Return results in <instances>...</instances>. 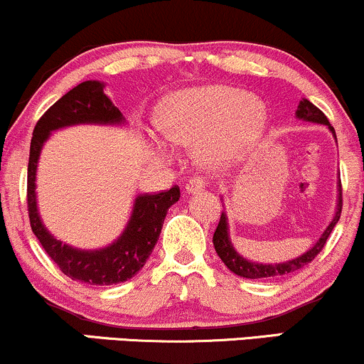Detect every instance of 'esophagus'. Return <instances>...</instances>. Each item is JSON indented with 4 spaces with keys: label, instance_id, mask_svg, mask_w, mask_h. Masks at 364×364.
<instances>
[{
    "label": "esophagus",
    "instance_id": "esophagus-1",
    "mask_svg": "<svg viewBox=\"0 0 364 364\" xmlns=\"http://www.w3.org/2000/svg\"><path fill=\"white\" fill-rule=\"evenodd\" d=\"M205 186H207L205 179H202V178H191L190 181L186 183V191H188V193H195V191L205 190Z\"/></svg>",
    "mask_w": 364,
    "mask_h": 364
}]
</instances>
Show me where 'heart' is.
Masks as SVG:
<instances>
[{"mask_svg": "<svg viewBox=\"0 0 364 364\" xmlns=\"http://www.w3.org/2000/svg\"><path fill=\"white\" fill-rule=\"evenodd\" d=\"M157 124L171 144L198 145L207 164H220L258 139L265 109L235 87L202 85L171 94L159 107ZM150 147L157 157L169 156L164 141L152 139Z\"/></svg>", "mask_w": 364, "mask_h": 364, "instance_id": "b5f03b06", "label": "heart"}]
</instances>
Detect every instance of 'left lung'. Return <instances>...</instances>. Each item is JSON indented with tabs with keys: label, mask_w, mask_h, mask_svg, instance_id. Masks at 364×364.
I'll return each instance as SVG.
<instances>
[{
	"label": "left lung",
	"mask_w": 364,
	"mask_h": 364,
	"mask_svg": "<svg viewBox=\"0 0 364 364\" xmlns=\"http://www.w3.org/2000/svg\"><path fill=\"white\" fill-rule=\"evenodd\" d=\"M296 118L303 121H310V123L325 124V127H328L330 132L333 133V136H336V132H333V128L330 127L327 116H325L318 107L313 106L308 99H303V101L299 102L298 111H296ZM341 212H342V186L339 181V198H337V210H336V215H333L332 223L327 225L323 235L318 237V241H316V243L313 245L306 253L299 255L298 258H292V260L284 262V263H257L252 260H246V258L241 257V255L235 250V246H232L231 237H229V224H228V215H225V212H223V215H220V220L219 224H217L214 240L212 241H214L215 252L220 257V260L224 262V265L228 267L231 272L240 275V277H246V279L281 277V275L298 272L299 269H303L304 265H308V263L313 262V258L321 252V248H323L325 243H327L333 225L339 223Z\"/></svg>",
	"instance_id": "8db88e82"
}]
</instances>
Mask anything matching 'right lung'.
<instances>
[{
  "label": "right lung",
  "instance_id": "obj_1",
  "mask_svg": "<svg viewBox=\"0 0 364 364\" xmlns=\"http://www.w3.org/2000/svg\"><path fill=\"white\" fill-rule=\"evenodd\" d=\"M73 124H124L121 111L104 94V83L87 80L73 87L37 121L31 140L27 171V207L31 228L44 252L73 281L90 286H112L139 274L156 246L169 207L179 200V188L139 195L129 220L116 241L101 250H80L56 240L37 210L36 173L41 150L54 129Z\"/></svg>",
  "mask_w": 364,
  "mask_h": 364
}]
</instances>
